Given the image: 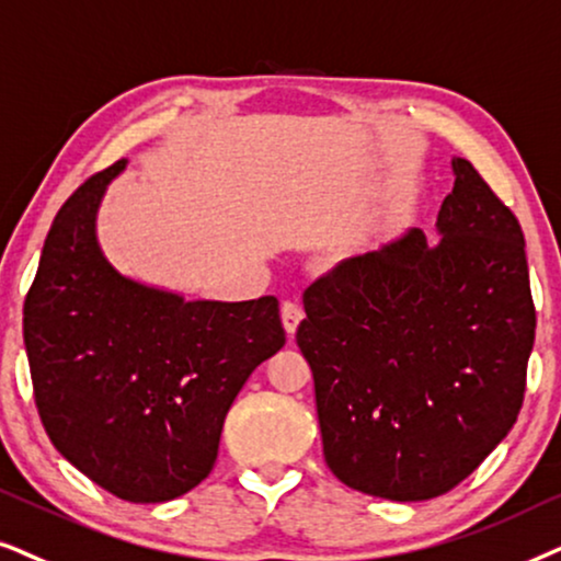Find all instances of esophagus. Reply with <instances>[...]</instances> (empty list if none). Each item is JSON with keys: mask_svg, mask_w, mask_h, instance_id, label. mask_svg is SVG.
Listing matches in <instances>:
<instances>
[{"mask_svg": "<svg viewBox=\"0 0 561 561\" xmlns=\"http://www.w3.org/2000/svg\"><path fill=\"white\" fill-rule=\"evenodd\" d=\"M302 318H305V310H302L300 302L287 300L285 305H282V323H285V331H287L289 339H293V335H295L297 325L302 323Z\"/></svg>", "mask_w": 561, "mask_h": 561, "instance_id": "1", "label": "esophagus"}]
</instances>
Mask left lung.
Masks as SVG:
<instances>
[{"label":"left lung","instance_id":"1","mask_svg":"<svg viewBox=\"0 0 561 561\" xmlns=\"http://www.w3.org/2000/svg\"><path fill=\"white\" fill-rule=\"evenodd\" d=\"M423 230L341 261L305 289L297 346L316 379L325 465L367 495H444L524 405L536 310L515 215L467 159Z\"/></svg>","mask_w":561,"mask_h":561}]
</instances>
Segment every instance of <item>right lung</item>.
<instances>
[{
  "label": "right lung",
  "instance_id": "add662e5",
  "mask_svg": "<svg viewBox=\"0 0 561 561\" xmlns=\"http://www.w3.org/2000/svg\"><path fill=\"white\" fill-rule=\"evenodd\" d=\"M125 163L58 210L22 333L37 413L61 457L128 503H167L213 472L228 410L285 346V328L272 295L184 300L104 259L96 210Z\"/></svg>",
  "mask_w": 561,
  "mask_h": 561
}]
</instances>
